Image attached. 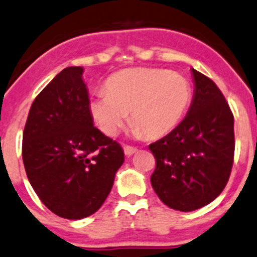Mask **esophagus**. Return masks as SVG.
I'll return each mask as SVG.
<instances>
[{
    "mask_svg": "<svg viewBox=\"0 0 257 257\" xmlns=\"http://www.w3.org/2000/svg\"><path fill=\"white\" fill-rule=\"evenodd\" d=\"M123 152H125L126 156L130 157V156H132V154H134V153H136L137 148L136 147H132V146H125V147H123Z\"/></svg>",
    "mask_w": 257,
    "mask_h": 257,
    "instance_id": "1",
    "label": "esophagus"
}]
</instances>
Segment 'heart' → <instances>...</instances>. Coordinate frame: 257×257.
<instances>
[{
	"mask_svg": "<svg viewBox=\"0 0 257 257\" xmlns=\"http://www.w3.org/2000/svg\"><path fill=\"white\" fill-rule=\"evenodd\" d=\"M106 94L90 101V112L99 128L115 136L130 121L137 135L161 137L179 125L191 101V85L181 74L161 68H128L112 74Z\"/></svg>",
	"mask_w": 257,
	"mask_h": 257,
	"instance_id": "obj_1",
	"label": "heart"
}]
</instances>
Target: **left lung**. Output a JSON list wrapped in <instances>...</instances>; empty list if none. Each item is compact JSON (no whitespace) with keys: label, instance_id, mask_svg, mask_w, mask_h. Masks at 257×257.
<instances>
[{"label":"left lung","instance_id":"obj_1","mask_svg":"<svg viewBox=\"0 0 257 257\" xmlns=\"http://www.w3.org/2000/svg\"><path fill=\"white\" fill-rule=\"evenodd\" d=\"M195 90L185 118L151 143L154 191L170 208L190 212L208 205L227 185L234 161V116L211 78L192 68Z\"/></svg>","mask_w":257,"mask_h":257}]
</instances>
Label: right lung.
Returning <instances> with one entry per match:
<instances>
[{
    "label": "right lung",
    "instance_id": "obj_1",
    "mask_svg": "<svg viewBox=\"0 0 257 257\" xmlns=\"http://www.w3.org/2000/svg\"><path fill=\"white\" fill-rule=\"evenodd\" d=\"M83 68L62 70L38 94L23 131L27 176L52 213L82 219L111 191L123 150L93 125Z\"/></svg>",
    "mask_w": 257,
    "mask_h": 257
}]
</instances>
